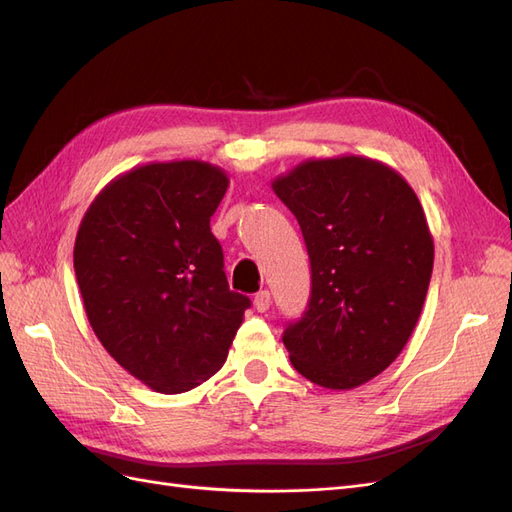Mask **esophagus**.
I'll return each instance as SVG.
<instances>
[{
  "label": "esophagus",
  "mask_w": 512,
  "mask_h": 512,
  "mask_svg": "<svg viewBox=\"0 0 512 512\" xmlns=\"http://www.w3.org/2000/svg\"><path fill=\"white\" fill-rule=\"evenodd\" d=\"M254 307L258 309L260 314L267 312V309L271 307V294H269V290H260L256 294V297H254Z\"/></svg>",
  "instance_id": "esophagus-1"
}]
</instances>
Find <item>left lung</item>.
<instances>
[{
	"label": "left lung",
	"mask_w": 512,
	"mask_h": 512,
	"mask_svg": "<svg viewBox=\"0 0 512 512\" xmlns=\"http://www.w3.org/2000/svg\"><path fill=\"white\" fill-rule=\"evenodd\" d=\"M271 188L312 265L307 312L282 337L290 363L324 389H356L397 359L421 316L433 271L421 200L395 168L365 156L305 160Z\"/></svg>",
	"instance_id": "1"
}]
</instances>
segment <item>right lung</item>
Here are the masks:
<instances>
[{
  "mask_svg": "<svg viewBox=\"0 0 512 512\" xmlns=\"http://www.w3.org/2000/svg\"><path fill=\"white\" fill-rule=\"evenodd\" d=\"M226 170L149 162L106 183L74 241L87 320L113 359L151 391H190L218 371L250 299L232 292L211 215Z\"/></svg>",
  "mask_w": 512,
  "mask_h": 512,
  "instance_id": "right-lung-1",
  "label": "right lung"
}]
</instances>
